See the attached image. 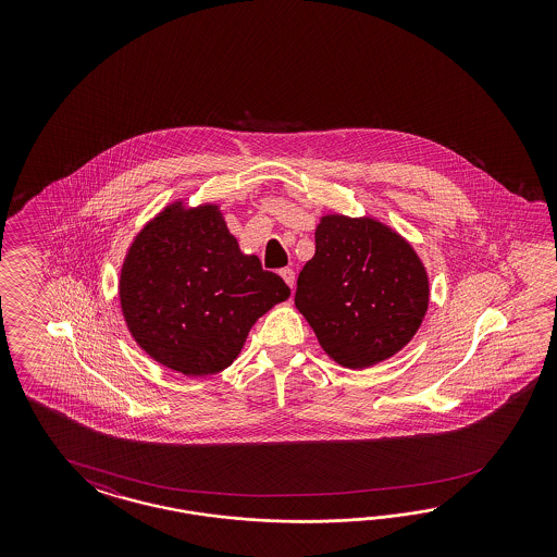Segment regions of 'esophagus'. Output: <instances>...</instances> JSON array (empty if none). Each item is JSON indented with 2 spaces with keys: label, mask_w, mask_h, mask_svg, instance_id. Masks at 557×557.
Instances as JSON below:
<instances>
[{
  "label": "esophagus",
  "mask_w": 557,
  "mask_h": 557,
  "mask_svg": "<svg viewBox=\"0 0 557 557\" xmlns=\"http://www.w3.org/2000/svg\"><path fill=\"white\" fill-rule=\"evenodd\" d=\"M280 275H282V280L286 282L287 286L294 287V282H296V273H294V270L284 268V270H280Z\"/></svg>",
  "instance_id": "obj_1"
}]
</instances>
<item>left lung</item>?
Here are the masks:
<instances>
[{"instance_id":"8db88e82","label":"left lung","mask_w":557,"mask_h":557,"mask_svg":"<svg viewBox=\"0 0 557 557\" xmlns=\"http://www.w3.org/2000/svg\"><path fill=\"white\" fill-rule=\"evenodd\" d=\"M314 240L294 302L322 349L354 370L398 354L429 306V280L412 247L375 220L345 216H324Z\"/></svg>"}]
</instances>
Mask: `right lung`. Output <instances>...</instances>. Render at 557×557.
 <instances>
[{
    "mask_svg": "<svg viewBox=\"0 0 557 557\" xmlns=\"http://www.w3.org/2000/svg\"><path fill=\"white\" fill-rule=\"evenodd\" d=\"M289 287L240 253L216 206H171L136 236L120 302L136 343L171 370L208 375L233 363L255 321Z\"/></svg>",
    "mask_w": 557,
    "mask_h": 557,
    "instance_id": "1",
    "label": "right lung"
}]
</instances>
